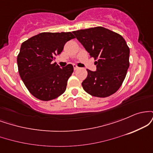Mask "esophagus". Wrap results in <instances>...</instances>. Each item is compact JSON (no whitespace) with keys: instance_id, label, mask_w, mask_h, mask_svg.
<instances>
[{"instance_id":"esophagus-1","label":"esophagus","mask_w":153,"mask_h":153,"mask_svg":"<svg viewBox=\"0 0 153 153\" xmlns=\"http://www.w3.org/2000/svg\"><path fill=\"white\" fill-rule=\"evenodd\" d=\"M73 68H74L75 71H77V70L79 69V67H78L77 65H73Z\"/></svg>"}]
</instances>
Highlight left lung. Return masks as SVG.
Masks as SVG:
<instances>
[{"label": "left lung", "mask_w": 153, "mask_h": 153, "mask_svg": "<svg viewBox=\"0 0 153 153\" xmlns=\"http://www.w3.org/2000/svg\"><path fill=\"white\" fill-rule=\"evenodd\" d=\"M91 57L96 61V71L87 70L82 82L84 91L91 96L105 98L118 91L129 66V48L120 34L102 27L73 31Z\"/></svg>", "instance_id": "left-lung-1"}]
</instances>
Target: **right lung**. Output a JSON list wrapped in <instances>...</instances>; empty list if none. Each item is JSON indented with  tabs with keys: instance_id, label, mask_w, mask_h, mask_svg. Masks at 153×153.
<instances>
[{
	"instance_id": "add662e5",
	"label": "right lung",
	"mask_w": 153,
	"mask_h": 153,
	"mask_svg": "<svg viewBox=\"0 0 153 153\" xmlns=\"http://www.w3.org/2000/svg\"><path fill=\"white\" fill-rule=\"evenodd\" d=\"M73 38L71 32H42L22 44L17 57L19 73L36 99L50 101L65 91L73 66L69 64L61 68L52 62L62 52L67 42Z\"/></svg>"
}]
</instances>
